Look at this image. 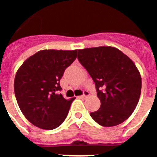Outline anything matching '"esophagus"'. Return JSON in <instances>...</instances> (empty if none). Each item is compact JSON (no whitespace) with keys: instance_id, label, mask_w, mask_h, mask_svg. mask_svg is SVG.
I'll use <instances>...</instances> for the list:
<instances>
[{"instance_id":"1","label":"esophagus","mask_w":157,"mask_h":157,"mask_svg":"<svg viewBox=\"0 0 157 157\" xmlns=\"http://www.w3.org/2000/svg\"><path fill=\"white\" fill-rule=\"evenodd\" d=\"M89 95H90L89 92H87V91H84V93H83V95L79 96L78 98H81V99H85V98H87V97H88Z\"/></svg>"}]
</instances>
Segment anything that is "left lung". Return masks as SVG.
Returning <instances> with one entry per match:
<instances>
[{"label": "left lung", "instance_id": "obj_1", "mask_svg": "<svg viewBox=\"0 0 157 157\" xmlns=\"http://www.w3.org/2000/svg\"><path fill=\"white\" fill-rule=\"evenodd\" d=\"M78 59L95 82L101 107L91 117L103 127L127 120L139 101L141 78L132 59L112 46L78 50Z\"/></svg>", "mask_w": 157, "mask_h": 157}]
</instances>
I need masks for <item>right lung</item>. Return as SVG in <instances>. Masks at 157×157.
Here are the masks:
<instances>
[{
    "mask_svg": "<svg viewBox=\"0 0 157 157\" xmlns=\"http://www.w3.org/2000/svg\"><path fill=\"white\" fill-rule=\"evenodd\" d=\"M75 50L45 49L27 58L19 67L14 91L23 116L35 127L53 130L65 120L75 98L66 100L59 80L77 57Z\"/></svg>",
    "mask_w": 157,
    "mask_h": 157,
    "instance_id": "1",
    "label": "right lung"
}]
</instances>
